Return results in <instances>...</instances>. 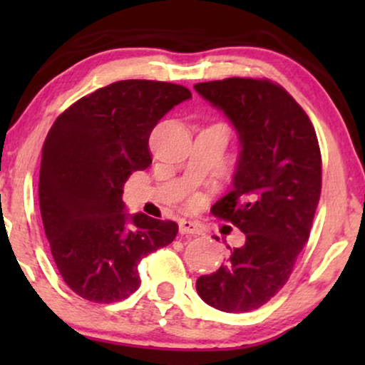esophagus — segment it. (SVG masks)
Returning <instances> with one entry per match:
<instances>
[{"instance_id": "obj_1", "label": "esophagus", "mask_w": 365, "mask_h": 365, "mask_svg": "<svg viewBox=\"0 0 365 365\" xmlns=\"http://www.w3.org/2000/svg\"><path fill=\"white\" fill-rule=\"evenodd\" d=\"M179 232L184 236H194V234H202V227L197 222L189 221V219H181L179 221Z\"/></svg>"}]
</instances>
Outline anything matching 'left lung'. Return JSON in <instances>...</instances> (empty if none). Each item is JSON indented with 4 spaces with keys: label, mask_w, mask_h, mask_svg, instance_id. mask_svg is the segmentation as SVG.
I'll return each instance as SVG.
<instances>
[{
    "label": "left lung",
    "mask_w": 365,
    "mask_h": 365,
    "mask_svg": "<svg viewBox=\"0 0 365 365\" xmlns=\"http://www.w3.org/2000/svg\"><path fill=\"white\" fill-rule=\"evenodd\" d=\"M194 89L237 133L232 189L211 212L246 236L242 246H227L226 266L199 277L196 289L214 309L249 312L282 289L307 242L321 197V149L311 119L279 84L227 78Z\"/></svg>",
    "instance_id": "left-lung-1"
}]
</instances>
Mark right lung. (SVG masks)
I'll return each instance as SVG.
<instances>
[{"label":"right lung","mask_w":365,"mask_h":365,"mask_svg":"<svg viewBox=\"0 0 365 365\" xmlns=\"http://www.w3.org/2000/svg\"><path fill=\"white\" fill-rule=\"evenodd\" d=\"M191 99L179 84L126 79L68 108L49 129L39 169V209L64 282L91 302L111 304L141 284L138 264L168 246L178 224L129 214L123 187L153 163L149 134Z\"/></svg>","instance_id":"add662e5"}]
</instances>
